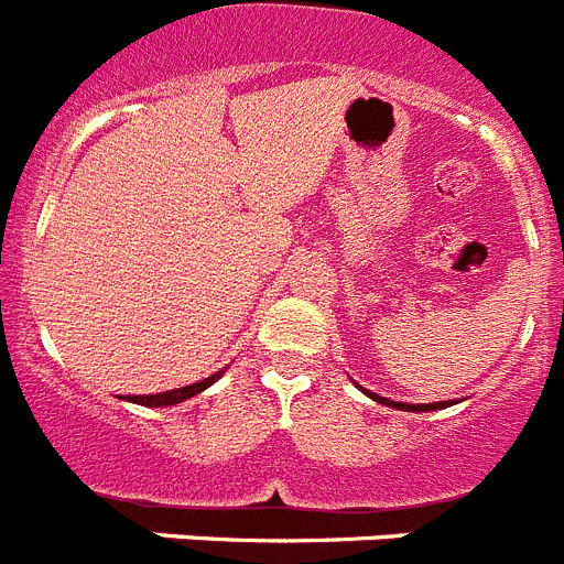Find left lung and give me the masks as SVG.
Listing matches in <instances>:
<instances>
[{"label": "left lung", "mask_w": 564, "mask_h": 564, "mask_svg": "<svg viewBox=\"0 0 564 564\" xmlns=\"http://www.w3.org/2000/svg\"><path fill=\"white\" fill-rule=\"evenodd\" d=\"M356 387L364 392V395H370L372 401L383 403V406H392V410H403V412H432V410H446V406H452V401H437V403H401V401H390V398H381V395H376V392L364 390L361 383H356Z\"/></svg>", "instance_id": "1"}]
</instances>
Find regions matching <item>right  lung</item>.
I'll return each instance as SVG.
<instances>
[{"instance_id":"add662e5","label":"right lung","mask_w":564,"mask_h":564,"mask_svg":"<svg viewBox=\"0 0 564 564\" xmlns=\"http://www.w3.org/2000/svg\"><path fill=\"white\" fill-rule=\"evenodd\" d=\"M223 372H226V370L214 372V376L203 378V381H197V383H188V387H177V390L158 392V395H127L123 401L141 403V406H174V403H183V401H188V398L200 395V392L208 390V387H212V383L217 381Z\"/></svg>"}]
</instances>
